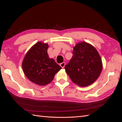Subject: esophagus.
<instances>
[{
  "mask_svg": "<svg viewBox=\"0 0 122 122\" xmlns=\"http://www.w3.org/2000/svg\"><path fill=\"white\" fill-rule=\"evenodd\" d=\"M60 66L62 68H64L65 67V62H61V64H60Z\"/></svg>",
  "mask_w": 122,
  "mask_h": 122,
  "instance_id": "34e87169",
  "label": "esophagus"
}]
</instances>
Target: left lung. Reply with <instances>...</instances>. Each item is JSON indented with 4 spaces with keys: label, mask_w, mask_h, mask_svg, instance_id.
<instances>
[{
    "label": "left lung",
    "mask_w": 122,
    "mask_h": 122,
    "mask_svg": "<svg viewBox=\"0 0 122 122\" xmlns=\"http://www.w3.org/2000/svg\"><path fill=\"white\" fill-rule=\"evenodd\" d=\"M73 50L72 58L65 67L66 72L78 86H90L101 73L103 66L101 57L96 49L86 42L77 44Z\"/></svg>",
    "instance_id": "1"
}]
</instances>
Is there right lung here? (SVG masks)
<instances>
[{
  "mask_svg": "<svg viewBox=\"0 0 122 122\" xmlns=\"http://www.w3.org/2000/svg\"><path fill=\"white\" fill-rule=\"evenodd\" d=\"M48 45L39 42L28 50L23 59L22 69L25 76L33 83L46 86L52 81L61 68L47 53Z\"/></svg>",
  "mask_w": 122,
  "mask_h": 122,
  "instance_id": "1",
  "label": "right lung"
}]
</instances>
